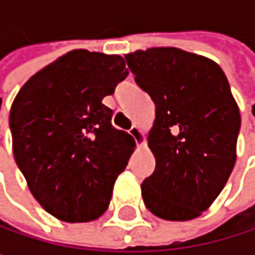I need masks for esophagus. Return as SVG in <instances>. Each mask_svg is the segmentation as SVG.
Listing matches in <instances>:
<instances>
[{"mask_svg":"<svg viewBox=\"0 0 255 255\" xmlns=\"http://www.w3.org/2000/svg\"><path fill=\"white\" fill-rule=\"evenodd\" d=\"M128 132L135 140V144L137 146H143L144 144V132L137 127V126H132V127L128 129Z\"/></svg>","mask_w":255,"mask_h":255,"instance_id":"34e87169","label":"esophagus"}]
</instances>
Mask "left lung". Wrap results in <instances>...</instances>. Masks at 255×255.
<instances>
[{"label":"left lung","instance_id":"8db88e82","mask_svg":"<svg viewBox=\"0 0 255 255\" xmlns=\"http://www.w3.org/2000/svg\"><path fill=\"white\" fill-rule=\"evenodd\" d=\"M126 60L155 103L147 146L156 167L141 183L144 205L164 220L196 219L236 162L241 114L228 78L214 60L176 47L137 50Z\"/></svg>","mask_w":255,"mask_h":255}]
</instances>
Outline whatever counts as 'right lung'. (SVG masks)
<instances>
[{
    "label": "right lung",
    "mask_w": 255,
    "mask_h": 255,
    "mask_svg": "<svg viewBox=\"0 0 255 255\" xmlns=\"http://www.w3.org/2000/svg\"><path fill=\"white\" fill-rule=\"evenodd\" d=\"M124 59L72 50L29 78L10 109L13 155L38 204L68 223L99 219L134 138L102 103L127 77Z\"/></svg>",
    "instance_id": "1"
}]
</instances>
